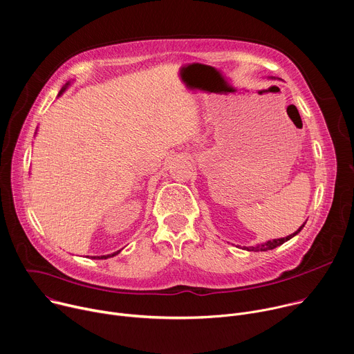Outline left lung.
Segmentation results:
<instances>
[{
	"mask_svg": "<svg viewBox=\"0 0 354 354\" xmlns=\"http://www.w3.org/2000/svg\"><path fill=\"white\" fill-rule=\"evenodd\" d=\"M305 226V223L302 225V226H299V229L297 230V232H294V233H291L290 236H287V238H281V239H272V241H267V242H264V243H261V245H256V246H249V248H243L245 250H248V252H267V250H271V249H274V248H277V246H280V245H283L284 242H287V241H290L291 238H294L295 234H298L299 232H301V229Z\"/></svg>",
	"mask_w": 354,
	"mask_h": 354,
	"instance_id": "left-lung-1",
	"label": "left lung"
}]
</instances>
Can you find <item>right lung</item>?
<instances>
[{
	"label": "right lung",
	"instance_id": "1",
	"mask_svg": "<svg viewBox=\"0 0 354 354\" xmlns=\"http://www.w3.org/2000/svg\"><path fill=\"white\" fill-rule=\"evenodd\" d=\"M68 86H70V82H68V83H66V86H64V87H63L62 90H60V93H59V95H57V97H60V95H62V94H63V93L66 91V88H67ZM121 250H122V249H121ZM121 250H118V252H113V253H111V254H105V256H91L90 259H100V260H101V259H108V257H113V256H116L118 253H121Z\"/></svg>",
	"mask_w": 354,
	"mask_h": 354
}]
</instances>
